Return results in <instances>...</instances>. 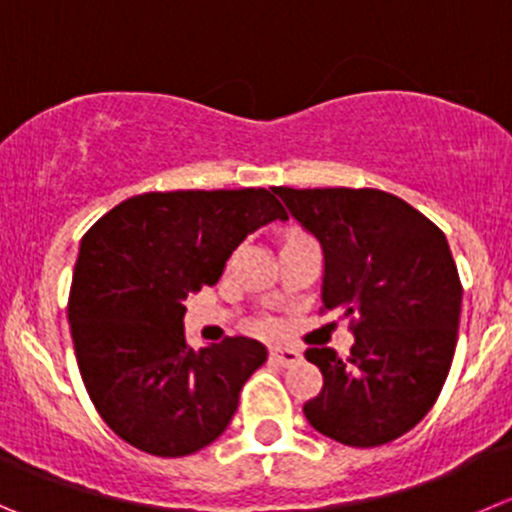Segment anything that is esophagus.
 <instances>
[{"mask_svg":"<svg viewBox=\"0 0 512 512\" xmlns=\"http://www.w3.org/2000/svg\"><path fill=\"white\" fill-rule=\"evenodd\" d=\"M271 359L279 362L281 367H294L301 362V352L294 347H271Z\"/></svg>","mask_w":512,"mask_h":512,"instance_id":"1","label":"esophagus"}]
</instances>
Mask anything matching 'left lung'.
I'll return each mask as SVG.
<instances>
[{
	"instance_id": "obj_1",
	"label": "left lung",
	"mask_w": 512,
	"mask_h": 512,
	"mask_svg": "<svg viewBox=\"0 0 512 512\" xmlns=\"http://www.w3.org/2000/svg\"><path fill=\"white\" fill-rule=\"evenodd\" d=\"M276 193L321 243L324 309L352 316L347 359L306 349L324 377L306 420L342 445H387L432 410L455 354L462 286L445 233L377 188Z\"/></svg>"
}]
</instances>
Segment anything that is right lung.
Masks as SVG:
<instances>
[{"instance_id": "1", "label": "right lung", "mask_w": 512, "mask_h": 512, "mask_svg": "<svg viewBox=\"0 0 512 512\" xmlns=\"http://www.w3.org/2000/svg\"><path fill=\"white\" fill-rule=\"evenodd\" d=\"M286 218L266 188L143 193L85 233L67 304L72 344L92 405L128 445L183 457L223 435L269 352L248 337L188 347L186 299L221 279L248 233Z\"/></svg>"}]
</instances>
